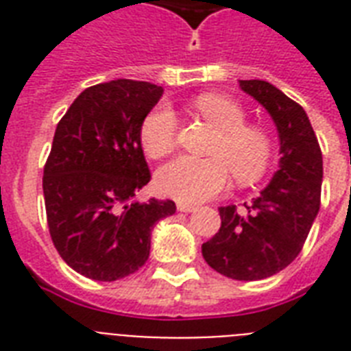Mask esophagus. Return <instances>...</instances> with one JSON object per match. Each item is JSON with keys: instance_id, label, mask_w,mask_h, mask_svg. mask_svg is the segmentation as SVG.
Masks as SVG:
<instances>
[{"instance_id": "34e87169", "label": "esophagus", "mask_w": 351, "mask_h": 351, "mask_svg": "<svg viewBox=\"0 0 351 351\" xmlns=\"http://www.w3.org/2000/svg\"><path fill=\"white\" fill-rule=\"evenodd\" d=\"M176 208H178V211H182V213H193V211L197 209L193 204H186V202H178L176 204Z\"/></svg>"}]
</instances>
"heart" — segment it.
Returning a JSON list of instances; mask_svg holds the SVG:
<instances>
[{
	"label": "heart",
	"mask_w": 351,
	"mask_h": 351,
	"mask_svg": "<svg viewBox=\"0 0 351 351\" xmlns=\"http://www.w3.org/2000/svg\"><path fill=\"white\" fill-rule=\"evenodd\" d=\"M197 111L219 129L209 158L178 156L156 175L160 193L178 202H202L228 187L230 171L234 180L247 186L266 175L273 158L271 136L256 125H245L247 117L237 101L220 95H202ZM178 120L165 104L154 106L140 125V143L151 158H164L175 149Z\"/></svg>",
	"instance_id": "1"
}]
</instances>
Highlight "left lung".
Instances as JSON below:
<instances>
[{
    "label": "left lung",
    "instance_id": "left-lung-1",
    "mask_svg": "<svg viewBox=\"0 0 351 351\" xmlns=\"http://www.w3.org/2000/svg\"><path fill=\"white\" fill-rule=\"evenodd\" d=\"M271 114L280 138V164L273 180L244 208H219V233L202 255L220 275L261 280L291 264L302 250L321 208L322 153L302 107L262 80H240Z\"/></svg>",
    "mask_w": 351,
    "mask_h": 351
}]
</instances>
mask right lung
I'll list each match as a JSON object with an SVG mask.
<instances>
[{
	"mask_svg": "<svg viewBox=\"0 0 351 351\" xmlns=\"http://www.w3.org/2000/svg\"><path fill=\"white\" fill-rule=\"evenodd\" d=\"M164 89L112 80L73 101L54 132L43 167L52 244L74 271L112 282L147 262L151 230L176 211L173 200L134 202L151 180L140 125Z\"/></svg>",
	"mask_w": 351,
	"mask_h": 351,
	"instance_id": "1",
	"label": "right lung"
}]
</instances>
